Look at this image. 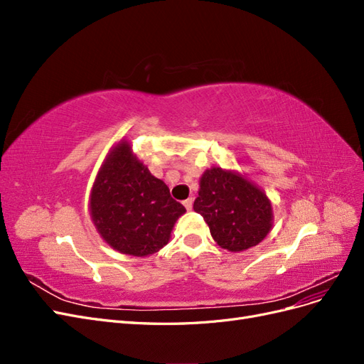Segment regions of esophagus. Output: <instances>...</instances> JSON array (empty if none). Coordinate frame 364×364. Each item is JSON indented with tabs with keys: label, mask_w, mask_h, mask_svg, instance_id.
Masks as SVG:
<instances>
[{
	"label": "esophagus",
	"mask_w": 364,
	"mask_h": 364,
	"mask_svg": "<svg viewBox=\"0 0 364 364\" xmlns=\"http://www.w3.org/2000/svg\"><path fill=\"white\" fill-rule=\"evenodd\" d=\"M193 197H190V199H186L185 202H183V206L186 208V209H188V211H191V209H193Z\"/></svg>",
	"instance_id": "1"
}]
</instances>
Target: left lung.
<instances>
[{
    "label": "left lung",
    "mask_w": 364,
    "mask_h": 364,
    "mask_svg": "<svg viewBox=\"0 0 364 364\" xmlns=\"http://www.w3.org/2000/svg\"><path fill=\"white\" fill-rule=\"evenodd\" d=\"M194 211L203 217L215 243L230 252L257 246L273 223L266 193L240 173L220 167L202 174Z\"/></svg>",
    "instance_id": "obj_1"
}]
</instances>
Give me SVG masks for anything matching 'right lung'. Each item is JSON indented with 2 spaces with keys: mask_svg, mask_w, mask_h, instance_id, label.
I'll return each mask as SVG.
<instances>
[{
  "mask_svg": "<svg viewBox=\"0 0 364 364\" xmlns=\"http://www.w3.org/2000/svg\"><path fill=\"white\" fill-rule=\"evenodd\" d=\"M90 211L98 234L119 253L149 257L168 243L186 209L151 176L127 141L111 150L92 185Z\"/></svg>",
  "mask_w": 364,
  "mask_h": 364,
  "instance_id": "1",
  "label": "right lung"
}]
</instances>
